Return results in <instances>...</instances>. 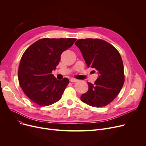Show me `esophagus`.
I'll use <instances>...</instances> for the list:
<instances>
[{
	"instance_id": "esophagus-1",
	"label": "esophagus",
	"mask_w": 146,
	"mask_h": 146,
	"mask_svg": "<svg viewBox=\"0 0 146 146\" xmlns=\"http://www.w3.org/2000/svg\"><path fill=\"white\" fill-rule=\"evenodd\" d=\"M70 80V82H73H73H77L78 81V80H77V79H73V78H72Z\"/></svg>"
}]
</instances>
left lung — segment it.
Segmentation results:
<instances>
[{
	"label": "left lung",
	"instance_id": "8db88e82",
	"mask_svg": "<svg viewBox=\"0 0 146 146\" xmlns=\"http://www.w3.org/2000/svg\"><path fill=\"white\" fill-rule=\"evenodd\" d=\"M80 49L88 67L98 70L94 84L88 82L89 89L80 97L91 106L103 107L110 104L119 93L124 83L122 58L112 45L98 38L80 39L75 42Z\"/></svg>",
	"mask_w": 146,
	"mask_h": 146
}]
</instances>
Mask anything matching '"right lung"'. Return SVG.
Here are the masks:
<instances>
[{
    "label": "right lung",
    "instance_id": "1",
    "mask_svg": "<svg viewBox=\"0 0 146 146\" xmlns=\"http://www.w3.org/2000/svg\"><path fill=\"white\" fill-rule=\"evenodd\" d=\"M76 38H42L33 43L21 57L18 68L20 86L28 98L40 106L58 101L69 83L57 80L51 72L58 64L62 52Z\"/></svg>",
    "mask_w": 146,
    "mask_h": 146
}]
</instances>
